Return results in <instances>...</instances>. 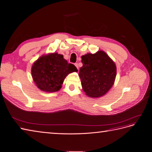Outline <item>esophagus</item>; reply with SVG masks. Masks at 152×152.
<instances>
[{
    "label": "esophagus",
    "instance_id": "34e87169",
    "mask_svg": "<svg viewBox=\"0 0 152 152\" xmlns=\"http://www.w3.org/2000/svg\"><path fill=\"white\" fill-rule=\"evenodd\" d=\"M75 66L76 67V68L78 69H79V67H78V64L77 63H75Z\"/></svg>",
    "mask_w": 152,
    "mask_h": 152
}]
</instances>
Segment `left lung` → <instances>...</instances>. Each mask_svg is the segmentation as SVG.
I'll return each instance as SVG.
<instances>
[{
  "instance_id": "1",
  "label": "left lung",
  "mask_w": 152,
  "mask_h": 152,
  "mask_svg": "<svg viewBox=\"0 0 152 152\" xmlns=\"http://www.w3.org/2000/svg\"><path fill=\"white\" fill-rule=\"evenodd\" d=\"M79 76L84 91L89 97H100L113 86L116 74L114 62L102 50L83 56Z\"/></svg>"
}]
</instances>
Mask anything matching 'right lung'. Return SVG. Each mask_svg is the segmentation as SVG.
Instances as JSON below:
<instances>
[{
	"mask_svg": "<svg viewBox=\"0 0 152 152\" xmlns=\"http://www.w3.org/2000/svg\"><path fill=\"white\" fill-rule=\"evenodd\" d=\"M31 71L39 89L46 92H55L59 90L66 76L77 69L74 64L67 63L63 55L53 53L39 58L33 64Z\"/></svg>",
	"mask_w": 152,
	"mask_h": 152,
	"instance_id": "right-lung-1",
	"label": "right lung"
}]
</instances>
